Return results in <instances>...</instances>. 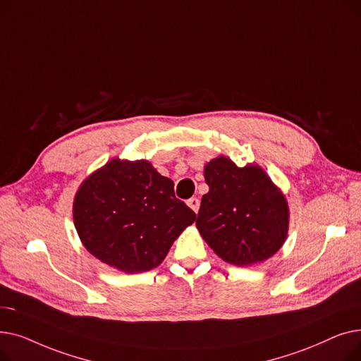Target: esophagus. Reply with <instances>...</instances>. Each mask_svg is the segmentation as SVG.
<instances>
[{
    "label": "esophagus",
    "instance_id": "obj_1",
    "mask_svg": "<svg viewBox=\"0 0 361 361\" xmlns=\"http://www.w3.org/2000/svg\"><path fill=\"white\" fill-rule=\"evenodd\" d=\"M187 204L192 207V209L197 214V211H199V206H200V200L197 199V197H192V199H188L187 200Z\"/></svg>",
    "mask_w": 361,
    "mask_h": 361
}]
</instances>
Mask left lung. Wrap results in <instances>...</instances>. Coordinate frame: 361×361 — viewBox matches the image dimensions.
<instances>
[{"label": "left lung", "mask_w": 361, "mask_h": 361, "mask_svg": "<svg viewBox=\"0 0 361 361\" xmlns=\"http://www.w3.org/2000/svg\"><path fill=\"white\" fill-rule=\"evenodd\" d=\"M204 181L209 192L202 197L196 225L221 259L247 267L281 249L288 231V204L262 168H238L219 157L204 166Z\"/></svg>", "instance_id": "1"}]
</instances>
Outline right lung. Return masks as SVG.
<instances>
[{"label": "right lung", "instance_id": "obj_1", "mask_svg": "<svg viewBox=\"0 0 361 361\" xmlns=\"http://www.w3.org/2000/svg\"><path fill=\"white\" fill-rule=\"evenodd\" d=\"M74 225L90 255L123 272L157 268L196 214L147 161L112 159L80 185Z\"/></svg>", "mask_w": 361, "mask_h": 361}]
</instances>
